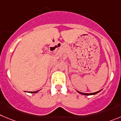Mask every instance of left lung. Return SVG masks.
Returning a JSON list of instances; mask_svg holds the SVG:
<instances>
[{
    "label": "left lung",
    "mask_w": 121,
    "mask_h": 121,
    "mask_svg": "<svg viewBox=\"0 0 121 121\" xmlns=\"http://www.w3.org/2000/svg\"><path fill=\"white\" fill-rule=\"evenodd\" d=\"M100 91H97V92H93V93H83V92H79V91H78V92L79 93L81 94H82V95H91L96 94H97L98 92H100Z\"/></svg>",
    "instance_id": "1"
}]
</instances>
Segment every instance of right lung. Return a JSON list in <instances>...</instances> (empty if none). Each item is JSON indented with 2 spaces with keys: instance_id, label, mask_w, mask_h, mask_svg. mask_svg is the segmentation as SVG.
<instances>
[{
  "instance_id": "add662e5",
  "label": "right lung",
  "mask_w": 121,
  "mask_h": 121,
  "mask_svg": "<svg viewBox=\"0 0 121 121\" xmlns=\"http://www.w3.org/2000/svg\"><path fill=\"white\" fill-rule=\"evenodd\" d=\"M38 91H34V92H31V93H32V92H33V93H36V92H38Z\"/></svg>"
}]
</instances>
